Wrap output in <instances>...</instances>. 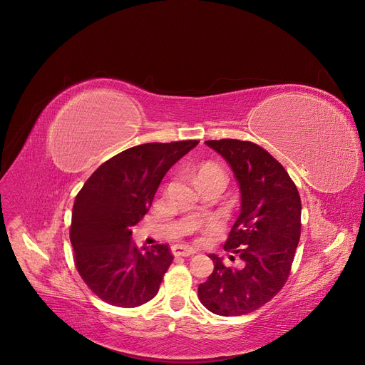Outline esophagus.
<instances>
[{
	"label": "esophagus",
	"mask_w": 365,
	"mask_h": 365,
	"mask_svg": "<svg viewBox=\"0 0 365 365\" xmlns=\"http://www.w3.org/2000/svg\"><path fill=\"white\" fill-rule=\"evenodd\" d=\"M172 252H173V255L188 257V255L196 254V250L192 248V247H188V245H173L172 247Z\"/></svg>",
	"instance_id": "obj_1"
}]
</instances>
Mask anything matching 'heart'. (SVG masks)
Segmentation results:
<instances>
[{
  "label": "heart",
  "instance_id": "1",
  "mask_svg": "<svg viewBox=\"0 0 365 365\" xmlns=\"http://www.w3.org/2000/svg\"><path fill=\"white\" fill-rule=\"evenodd\" d=\"M212 175L224 178V173L218 166H215L214 163H203L196 173V181H199L200 178H205V177H212Z\"/></svg>",
  "mask_w": 365,
  "mask_h": 365
}]
</instances>
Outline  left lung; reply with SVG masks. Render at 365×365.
<instances>
[{
	"label": "left lung",
	"mask_w": 365,
	"mask_h": 365,
	"mask_svg": "<svg viewBox=\"0 0 365 365\" xmlns=\"http://www.w3.org/2000/svg\"><path fill=\"white\" fill-rule=\"evenodd\" d=\"M205 144L229 163L239 185L240 212L224 250L237 254L244 266L225 267L211 254L214 272L199 285V300L215 315H247L288 279L300 239L302 200L288 172L264 148L239 140Z\"/></svg>",
	"instance_id": "left-lung-1"
}]
</instances>
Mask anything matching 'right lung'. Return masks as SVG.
<instances>
[{
  "mask_svg": "<svg viewBox=\"0 0 365 365\" xmlns=\"http://www.w3.org/2000/svg\"><path fill=\"white\" fill-rule=\"evenodd\" d=\"M197 144L128 148L84 182L73 206L69 239L81 279L101 300L136 307L158 294L173 255L168 245L135 247L130 229L148 212L166 172Z\"/></svg>",
  "mask_w": 365,
  "mask_h": 365,
  "instance_id": "add662e5",
  "label": "right lung"
}]
</instances>
